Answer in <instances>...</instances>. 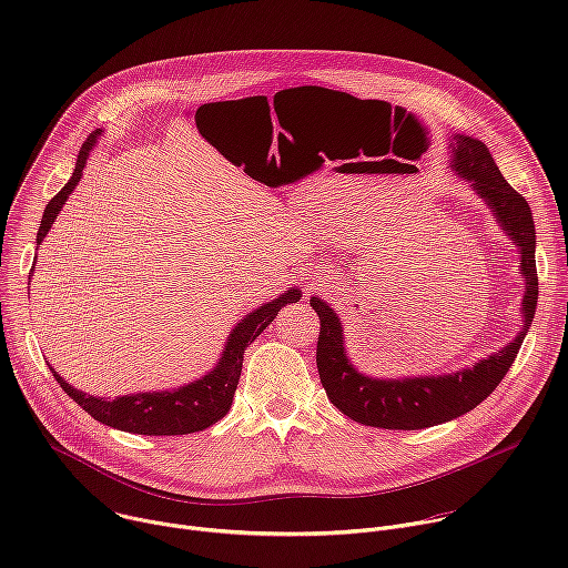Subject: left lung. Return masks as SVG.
Wrapping results in <instances>:
<instances>
[{
  "instance_id": "obj_1",
  "label": "left lung",
  "mask_w": 568,
  "mask_h": 568,
  "mask_svg": "<svg viewBox=\"0 0 568 568\" xmlns=\"http://www.w3.org/2000/svg\"><path fill=\"white\" fill-rule=\"evenodd\" d=\"M452 166L458 178L471 184L515 240L521 252L524 328L510 346L480 359L471 368L438 377L375 379L355 371L344 348V331L337 312L316 296L310 305L318 314L321 331L316 342V368L323 388L335 407L355 423L379 429H425L454 420L488 397L510 371L537 307L535 267V222L528 202L504 180L495 159L483 141L456 134L452 139Z\"/></svg>"
}]
</instances>
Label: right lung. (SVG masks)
<instances>
[{"instance_id": "obj_1", "label": "right lung", "mask_w": 568, "mask_h": 568, "mask_svg": "<svg viewBox=\"0 0 568 568\" xmlns=\"http://www.w3.org/2000/svg\"><path fill=\"white\" fill-rule=\"evenodd\" d=\"M99 134H101V130H97L88 136V141L78 152V161H75L71 180L47 204L42 224H40L38 237H36L38 245L49 233L51 224L55 222V215L60 213L69 193L75 189L80 178H83V169L88 164V156H90ZM298 298H301V292L296 287H292L285 294H281L278 298L250 312L229 335L217 366L202 379L180 386L175 390L134 393V395H123V397H114V399L94 397V395H88L83 390L73 388L51 366L49 368H51L55 382L62 386V390L75 404H80V407H83L94 420H99L108 427L130 432V434H141V436H182V434L202 432L226 416L233 393L237 388L240 373H242V355H245V348L270 326L283 305L296 303Z\"/></svg>"}]
</instances>
